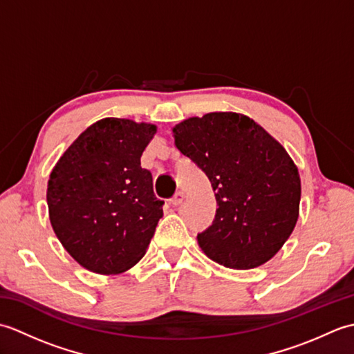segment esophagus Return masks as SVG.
Wrapping results in <instances>:
<instances>
[{
  "mask_svg": "<svg viewBox=\"0 0 354 354\" xmlns=\"http://www.w3.org/2000/svg\"><path fill=\"white\" fill-rule=\"evenodd\" d=\"M185 199V194H184V192H178L175 196H173V199H171V205L173 207H179L183 204V201Z\"/></svg>",
  "mask_w": 354,
  "mask_h": 354,
  "instance_id": "34e87169",
  "label": "esophagus"
}]
</instances>
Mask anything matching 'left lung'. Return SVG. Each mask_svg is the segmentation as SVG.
I'll return each mask as SVG.
<instances>
[{
	"mask_svg": "<svg viewBox=\"0 0 354 354\" xmlns=\"http://www.w3.org/2000/svg\"><path fill=\"white\" fill-rule=\"evenodd\" d=\"M175 146L208 176L216 216L198 243L231 269L265 265L299 216L301 179L286 149L252 118L209 112L173 126Z\"/></svg>",
	"mask_w": 354,
	"mask_h": 354,
	"instance_id": "left-lung-1",
	"label": "left lung"
}]
</instances>
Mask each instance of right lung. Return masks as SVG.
<instances>
[{
	"label": "right lung",
	"instance_id": "add662e5",
	"mask_svg": "<svg viewBox=\"0 0 354 354\" xmlns=\"http://www.w3.org/2000/svg\"><path fill=\"white\" fill-rule=\"evenodd\" d=\"M156 126L129 118L95 122L73 141L50 173L53 231L80 266L122 274L142 259L164 202L140 158Z\"/></svg>",
	"mask_w": 354,
	"mask_h": 354
}]
</instances>
